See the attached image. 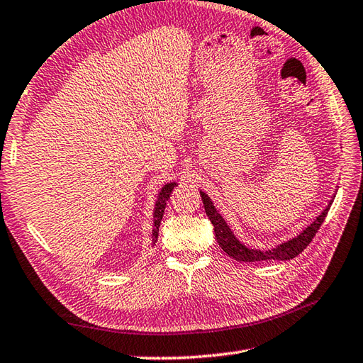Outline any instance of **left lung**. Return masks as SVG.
Segmentation results:
<instances>
[{
	"label": "left lung",
	"instance_id": "left-lung-1",
	"mask_svg": "<svg viewBox=\"0 0 363 363\" xmlns=\"http://www.w3.org/2000/svg\"><path fill=\"white\" fill-rule=\"evenodd\" d=\"M201 198H202V204H204L206 213L208 216V220L212 221L213 227H215V237L216 241L220 242L221 249L225 252L227 255L230 258L237 259V261H242V263H255V261H271V259H291L294 257H297L300 252L305 250L309 242L313 241V238L315 237L317 230L320 229V225L325 221V218L330 212V207L333 202L326 206V208L320 213L313 224H309L305 230H303L297 238H292L291 241H286L280 246L271 249V250H255V249H249L246 246L235 238V235L232 233V230L229 229V225L225 224V221L223 220V216L216 212V208L213 206V202L210 201V198L206 195L204 191H199Z\"/></svg>",
	"mask_w": 363,
	"mask_h": 363
}]
</instances>
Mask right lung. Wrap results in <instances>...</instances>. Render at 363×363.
Wrapping results in <instances>:
<instances>
[{
    "instance_id": "add662e5",
    "label": "right lung",
    "mask_w": 363,
    "mask_h": 363,
    "mask_svg": "<svg viewBox=\"0 0 363 363\" xmlns=\"http://www.w3.org/2000/svg\"><path fill=\"white\" fill-rule=\"evenodd\" d=\"M176 187V184L172 182V184H167L162 187L161 193H159V198H157V202H156V208H155V225H153V246L157 241V235H159V225H161V221H162V216H164V210H165V206H167V201L170 199V195L173 189Z\"/></svg>"
}]
</instances>
